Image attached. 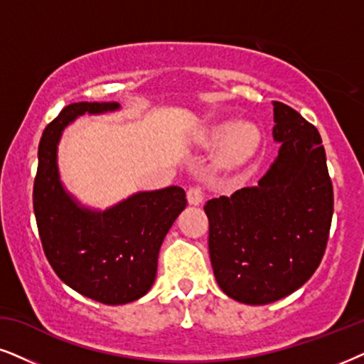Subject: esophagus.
I'll return each instance as SVG.
<instances>
[{
	"mask_svg": "<svg viewBox=\"0 0 364 364\" xmlns=\"http://www.w3.org/2000/svg\"><path fill=\"white\" fill-rule=\"evenodd\" d=\"M186 198L190 205H200L203 201V190L200 186H190L186 191Z\"/></svg>",
	"mask_w": 364,
	"mask_h": 364,
	"instance_id": "obj_1",
	"label": "esophagus"
}]
</instances>
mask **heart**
<instances>
[{"label": "heart", "instance_id": "heart-1", "mask_svg": "<svg viewBox=\"0 0 364 364\" xmlns=\"http://www.w3.org/2000/svg\"><path fill=\"white\" fill-rule=\"evenodd\" d=\"M259 129L252 122L238 121L235 124H218L203 137L205 144H218V159L223 166H238L245 163L259 146Z\"/></svg>", "mask_w": 364, "mask_h": 364}]
</instances>
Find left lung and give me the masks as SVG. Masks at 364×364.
<instances>
[{"label":"left lung","mask_w":364,"mask_h":364,"mask_svg":"<svg viewBox=\"0 0 364 364\" xmlns=\"http://www.w3.org/2000/svg\"><path fill=\"white\" fill-rule=\"evenodd\" d=\"M279 156L257 186L205 205L213 274L228 297L250 306L279 301L319 267L333 220V183L319 132L274 102Z\"/></svg>","instance_id":"1"}]
</instances>
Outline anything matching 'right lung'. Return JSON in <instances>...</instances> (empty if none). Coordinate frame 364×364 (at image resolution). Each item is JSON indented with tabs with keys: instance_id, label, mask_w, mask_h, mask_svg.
<instances>
[{
	"instance_id": "add662e5",
	"label": "right lung",
	"mask_w": 364,
	"mask_h": 364,
	"mask_svg": "<svg viewBox=\"0 0 364 364\" xmlns=\"http://www.w3.org/2000/svg\"><path fill=\"white\" fill-rule=\"evenodd\" d=\"M117 109V102L67 105L41 134L33 185L36 227L55 274L73 291L109 306L148 294L161 243L186 206L179 186L139 191L104 211L85 208L63 188L57 164L63 129L85 112Z\"/></svg>"
}]
</instances>
